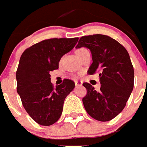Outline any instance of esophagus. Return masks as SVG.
<instances>
[{"mask_svg":"<svg viewBox=\"0 0 147 147\" xmlns=\"http://www.w3.org/2000/svg\"><path fill=\"white\" fill-rule=\"evenodd\" d=\"M75 85H76V86H81L83 85V83L81 81L76 80L75 81Z\"/></svg>","mask_w":147,"mask_h":147,"instance_id":"obj_1","label":"esophagus"}]
</instances>
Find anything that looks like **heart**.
Wrapping results in <instances>:
<instances>
[{"label": "heart", "instance_id": "1", "mask_svg": "<svg viewBox=\"0 0 147 147\" xmlns=\"http://www.w3.org/2000/svg\"><path fill=\"white\" fill-rule=\"evenodd\" d=\"M86 51H88V50L86 49H85V48H80V49H78L76 51V54H77L78 57H80L81 55H83V53H85Z\"/></svg>", "mask_w": 147, "mask_h": 147}]
</instances>
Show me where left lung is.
Listing matches in <instances>:
<instances>
[{
	"label": "left lung",
	"instance_id": "1",
	"mask_svg": "<svg viewBox=\"0 0 147 147\" xmlns=\"http://www.w3.org/2000/svg\"><path fill=\"white\" fill-rule=\"evenodd\" d=\"M86 47L92 53L87 74L98 73L100 90L83 83L87 93L83 98L86 111L92 118L109 121L121 113L134 88V71L126 49L110 36L96 34L82 36L76 48Z\"/></svg>",
	"mask_w": 147,
	"mask_h": 147
}]
</instances>
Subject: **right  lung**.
<instances>
[{"mask_svg":"<svg viewBox=\"0 0 147 147\" xmlns=\"http://www.w3.org/2000/svg\"><path fill=\"white\" fill-rule=\"evenodd\" d=\"M78 38H54L32 45L22 54L16 70V90L26 112L43 126L55 124L74 82L64 79L55 87L49 73L58 69L61 57L71 51Z\"/></svg>","mask_w":147,"mask_h":147,"instance_id":"right-lung-1","label":"right lung"}]
</instances>
